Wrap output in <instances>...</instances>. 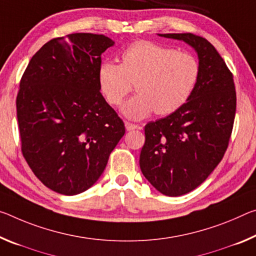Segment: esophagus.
Masks as SVG:
<instances>
[{
    "label": "esophagus",
    "mask_w": 256,
    "mask_h": 256,
    "mask_svg": "<svg viewBox=\"0 0 256 256\" xmlns=\"http://www.w3.org/2000/svg\"><path fill=\"white\" fill-rule=\"evenodd\" d=\"M125 128H126L128 131H132V130H138L141 128L138 124H133V123H130V122H125Z\"/></svg>",
    "instance_id": "esophagus-1"
}]
</instances>
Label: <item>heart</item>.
Masks as SVG:
<instances>
[{"instance_id":"heart-1","label":"heart","mask_w":256,"mask_h":256,"mask_svg":"<svg viewBox=\"0 0 256 256\" xmlns=\"http://www.w3.org/2000/svg\"><path fill=\"white\" fill-rule=\"evenodd\" d=\"M122 64L104 60L98 68V85L104 99L118 106L136 82L138 94L128 99L122 112L141 120L156 112L171 115L188 102L197 86L200 66L196 56L152 42L136 40L120 54Z\"/></svg>"}]
</instances>
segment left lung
Instances as JSON below:
<instances>
[{
	"mask_svg": "<svg viewBox=\"0 0 256 256\" xmlns=\"http://www.w3.org/2000/svg\"><path fill=\"white\" fill-rule=\"evenodd\" d=\"M184 40L197 52V86L179 110L149 122L140 154V168L166 196H181L202 184L228 148L236 114L234 76L216 48L192 33L158 34Z\"/></svg>",
	"mask_w": 256,
	"mask_h": 256,
	"instance_id": "8db88e82",
	"label": "left lung"
}]
</instances>
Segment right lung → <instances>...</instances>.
Masks as SVG:
<instances>
[{"mask_svg": "<svg viewBox=\"0 0 256 256\" xmlns=\"http://www.w3.org/2000/svg\"><path fill=\"white\" fill-rule=\"evenodd\" d=\"M114 44L91 33L54 38L33 56L20 80L16 104L22 155L58 194L72 196L94 184L125 133L98 85L101 54Z\"/></svg>", "mask_w": 256, "mask_h": 256, "instance_id": "right-lung-1", "label": "right lung"}]
</instances>
